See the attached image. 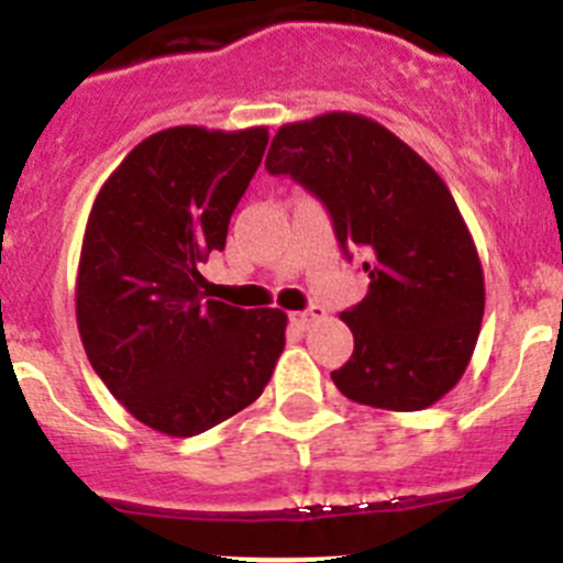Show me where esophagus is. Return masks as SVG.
<instances>
[{
    "label": "esophagus",
    "mask_w": 563,
    "mask_h": 563,
    "mask_svg": "<svg viewBox=\"0 0 563 563\" xmlns=\"http://www.w3.org/2000/svg\"><path fill=\"white\" fill-rule=\"evenodd\" d=\"M327 318V310L324 307H310V310L307 312H292V324L296 327H301V330H305V327H312V324H318V321H324Z\"/></svg>",
    "instance_id": "34e87169"
}]
</instances>
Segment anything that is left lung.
<instances>
[{"label":"left lung","instance_id":"left-lung-1","mask_svg":"<svg viewBox=\"0 0 563 563\" xmlns=\"http://www.w3.org/2000/svg\"><path fill=\"white\" fill-rule=\"evenodd\" d=\"M265 166L324 202L343 251L366 253L369 292L341 312L355 352L332 372L338 391L386 411L434 406L465 375L485 316L479 253L449 186L355 112L285 123Z\"/></svg>","mask_w":563,"mask_h":563}]
</instances>
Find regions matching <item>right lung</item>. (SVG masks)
<instances>
[{
	"instance_id": "add662e5",
	"label": "right lung",
	"mask_w": 563,
	"mask_h": 563,
	"mask_svg": "<svg viewBox=\"0 0 563 563\" xmlns=\"http://www.w3.org/2000/svg\"><path fill=\"white\" fill-rule=\"evenodd\" d=\"M267 126H172L107 177L76 278L84 352L148 429L194 437L247 409L285 350L287 316L206 298L202 262L256 174Z\"/></svg>"
}]
</instances>
